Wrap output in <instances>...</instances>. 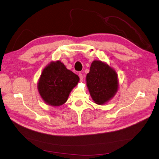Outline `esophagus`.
Instances as JSON below:
<instances>
[{
	"mask_svg": "<svg viewBox=\"0 0 159 159\" xmlns=\"http://www.w3.org/2000/svg\"><path fill=\"white\" fill-rule=\"evenodd\" d=\"M79 77H80V81H83V75L81 74V73H80V74H79Z\"/></svg>",
	"mask_w": 159,
	"mask_h": 159,
	"instance_id": "esophagus-1",
	"label": "esophagus"
}]
</instances>
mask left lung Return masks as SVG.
Segmentation results:
<instances>
[{"label": "left lung", "instance_id": "left-lung-1", "mask_svg": "<svg viewBox=\"0 0 159 159\" xmlns=\"http://www.w3.org/2000/svg\"><path fill=\"white\" fill-rule=\"evenodd\" d=\"M86 81L91 98L98 105L107 102L118 89L117 73L102 61L95 60L91 63Z\"/></svg>", "mask_w": 159, "mask_h": 159}]
</instances>
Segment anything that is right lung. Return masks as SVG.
<instances>
[{
    "label": "right lung",
    "instance_id": "add662e5",
    "mask_svg": "<svg viewBox=\"0 0 159 159\" xmlns=\"http://www.w3.org/2000/svg\"><path fill=\"white\" fill-rule=\"evenodd\" d=\"M79 80L78 75L67 69L60 61H53L43 70L38 89L45 103L60 106L67 102L70 93Z\"/></svg>",
    "mask_w": 159,
    "mask_h": 159
}]
</instances>
